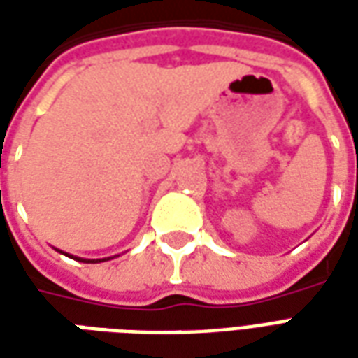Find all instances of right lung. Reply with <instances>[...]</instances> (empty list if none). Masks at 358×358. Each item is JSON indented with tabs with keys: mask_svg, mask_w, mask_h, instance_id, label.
I'll return each mask as SVG.
<instances>
[{
	"mask_svg": "<svg viewBox=\"0 0 358 358\" xmlns=\"http://www.w3.org/2000/svg\"><path fill=\"white\" fill-rule=\"evenodd\" d=\"M76 261H82V263H101V261H109V259H80V257H76Z\"/></svg>",
	"mask_w": 358,
	"mask_h": 358,
	"instance_id": "1",
	"label": "right lung"
}]
</instances>
